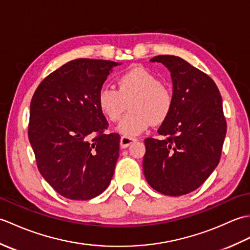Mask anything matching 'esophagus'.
Listing matches in <instances>:
<instances>
[{
  "instance_id": "1",
  "label": "esophagus",
  "mask_w": 250,
  "mask_h": 250,
  "mask_svg": "<svg viewBox=\"0 0 250 250\" xmlns=\"http://www.w3.org/2000/svg\"><path fill=\"white\" fill-rule=\"evenodd\" d=\"M136 141L135 137H128V136H122L120 139V146L121 148H126L129 147L132 143Z\"/></svg>"
}]
</instances>
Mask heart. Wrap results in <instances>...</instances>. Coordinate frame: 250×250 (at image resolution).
Segmentation results:
<instances>
[{"label":"heart","instance_id":"heart-1","mask_svg":"<svg viewBox=\"0 0 250 250\" xmlns=\"http://www.w3.org/2000/svg\"><path fill=\"white\" fill-rule=\"evenodd\" d=\"M128 104L130 111L116 130L132 137L143 133L152 122L161 124L167 118L173 108V94L155 74L136 66L119 76L118 90L104 86L98 93L101 113L110 121L119 120Z\"/></svg>","mask_w":250,"mask_h":250}]
</instances>
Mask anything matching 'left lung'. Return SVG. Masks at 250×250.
Segmentation results:
<instances>
[{
  "instance_id": "1",
  "label": "left lung",
  "mask_w": 250,
  "mask_h": 250,
  "mask_svg": "<svg viewBox=\"0 0 250 250\" xmlns=\"http://www.w3.org/2000/svg\"><path fill=\"white\" fill-rule=\"evenodd\" d=\"M171 73L173 108L158 130L164 140L146 139L145 178L158 192L184 195L198 189L218 166L227 122L218 88L208 75L176 56H157Z\"/></svg>"
}]
</instances>
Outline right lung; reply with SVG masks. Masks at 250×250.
Returning <instances> with one entry per match:
<instances>
[{
    "label": "right lung",
    "instance_id": "1",
    "mask_svg": "<svg viewBox=\"0 0 250 250\" xmlns=\"http://www.w3.org/2000/svg\"><path fill=\"white\" fill-rule=\"evenodd\" d=\"M107 60L76 59L47 76L30 105L29 141L42 176L58 193L90 200L108 187L120 136L107 126L98 93L115 66Z\"/></svg>",
    "mask_w": 250,
    "mask_h": 250
}]
</instances>
